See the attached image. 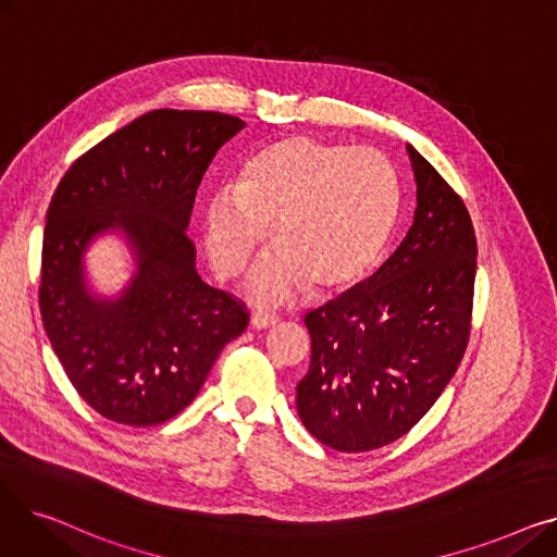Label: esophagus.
<instances>
[{"label":"esophagus","instance_id":"1","mask_svg":"<svg viewBox=\"0 0 557 557\" xmlns=\"http://www.w3.org/2000/svg\"><path fill=\"white\" fill-rule=\"evenodd\" d=\"M277 320H280V318H277L275 313H271V311H255V313L250 315V325L257 327V330H267V327L275 325Z\"/></svg>","mask_w":557,"mask_h":557}]
</instances>
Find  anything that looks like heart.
Segmentation results:
<instances>
[{
  "label": "heart",
  "mask_w": 557,
  "mask_h": 557,
  "mask_svg": "<svg viewBox=\"0 0 557 557\" xmlns=\"http://www.w3.org/2000/svg\"><path fill=\"white\" fill-rule=\"evenodd\" d=\"M399 202V175L382 151L288 137L255 153L237 185L208 198L205 252L216 275L237 277L273 225L277 248L255 263L248 296L282 302L307 282L315 290H336L382 255Z\"/></svg>",
  "instance_id": "heart-1"
}]
</instances>
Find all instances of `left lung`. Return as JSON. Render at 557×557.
<instances>
[{
  "label": "left lung",
  "mask_w": 557,
  "mask_h": 557,
  "mask_svg": "<svg viewBox=\"0 0 557 557\" xmlns=\"http://www.w3.org/2000/svg\"><path fill=\"white\" fill-rule=\"evenodd\" d=\"M413 225L379 271L305 315L309 372L298 416L336 451L411 431L451 382L472 330L476 234L462 198L413 146Z\"/></svg>",
  "instance_id": "left-lung-1"
}]
</instances>
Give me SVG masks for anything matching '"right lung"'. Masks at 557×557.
I'll use <instances>...</instances> for the list:
<instances>
[{"instance_id": "obj_1", "label": "right lung", "mask_w": 557, "mask_h": 557, "mask_svg": "<svg viewBox=\"0 0 557 557\" xmlns=\"http://www.w3.org/2000/svg\"><path fill=\"white\" fill-rule=\"evenodd\" d=\"M244 126L223 112L151 110L58 183L42 239V325L76 393L112 422L151 426L178 416L225 343L248 327L246 305L200 280L187 237L205 171ZM110 226L138 252V273L114 304L86 294L79 263Z\"/></svg>"}]
</instances>
